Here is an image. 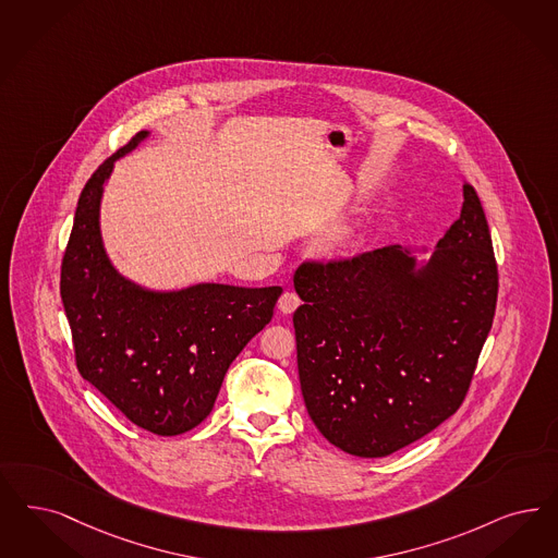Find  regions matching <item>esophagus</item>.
Returning <instances> with one entry per match:
<instances>
[{"mask_svg":"<svg viewBox=\"0 0 558 558\" xmlns=\"http://www.w3.org/2000/svg\"><path fill=\"white\" fill-rule=\"evenodd\" d=\"M299 305H301L299 294H296V292H289V290H287V292L280 296V301H278V308H280V313H284V315H290Z\"/></svg>","mask_w":558,"mask_h":558,"instance_id":"34e87169","label":"esophagus"}]
</instances>
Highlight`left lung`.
Segmentation results:
<instances>
[{
  "instance_id": "left-lung-1",
  "label": "left lung",
  "mask_w": 558,
  "mask_h": 558,
  "mask_svg": "<svg viewBox=\"0 0 558 558\" xmlns=\"http://www.w3.org/2000/svg\"><path fill=\"white\" fill-rule=\"evenodd\" d=\"M299 379L308 416L350 456L385 458L458 412L493 327L499 271L481 197L421 268L400 245L294 271Z\"/></svg>"
}]
</instances>
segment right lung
I'll return each instance as SVG.
<instances>
[{"mask_svg":"<svg viewBox=\"0 0 558 558\" xmlns=\"http://www.w3.org/2000/svg\"><path fill=\"white\" fill-rule=\"evenodd\" d=\"M146 135L109 156L80 193L59 292L80 375L140 428L174 437L210 414L229 366L268 326L282 289L195 284L156 292L113 268L98 225L102 185L117 158Z\"/></svg>","mask_w":558,"mask_h":558,"instance_id":"obj_1","label":"right lung"}]
</instances>
